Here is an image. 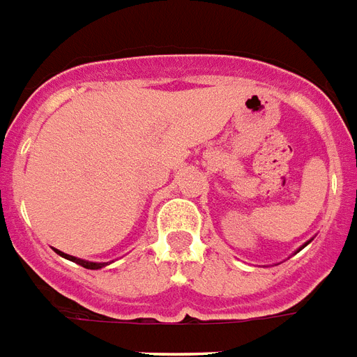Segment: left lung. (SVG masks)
<instances>
[{
    "label": "left lung",
    "mask_w": 357,
    "mask_h": 357,
    "mask_svg": "<svg viewBox=\"0 0 357 357\" xmlns=\"http://www.w3.org/2000/svg\"><path fill=\"white\" fill-rule=\"evenodd\" d=\"M305 245H307V243H305ZM305 245H303V246H305Z\"/></svg>",
    "instance_id": "left-lung-1"
}]
</instances>
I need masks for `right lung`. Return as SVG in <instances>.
<instances>
[{
    "mask_svg": "<svg viewBox=\"0 0 357 357\" xmlns=\"http://www.w3.org/2000/svg\"><path fill=\"white\" fill-rule=\"evenodd\" d=\"M60 254L61 258L69 259V261H75V264L82 265L84 269H101V267H105V264H96V261H86V259H80V258H75V256H69V254H63V252L56 250Z\"/></svg>",
    "mask_w": 357,
    "mask_h": 357,
    "instance_id": "1",
    "label": "right lung"
}]
</instances>
